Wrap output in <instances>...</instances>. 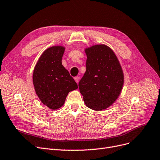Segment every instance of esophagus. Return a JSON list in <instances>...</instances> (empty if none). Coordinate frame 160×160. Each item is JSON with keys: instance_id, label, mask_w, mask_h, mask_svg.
Listing matches in <instances>:
<instances>
[{"instance_id": "1", "label": "esophagus", "mask_w": 160, "mask_h": 160, "mask_svg": "<svg viewBox=\"0 0 160 160\" xmlns=\"http://www.w3.org/2000/svg\"><path fill=\"white\" fill-rule=\"evenodd\" d=\"M74 80L76 81V82L77 84L78 83V82H79V77L78 76H76V77H74Z\"/></svg>"}]
</instances>
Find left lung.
<instances>
[{"instance_id":"1","label":"left lung","mask_w":160,"mask_h":160,"mask_svg":"<svg viewBox=\"0 0 160 160\" xmlns=\"http://www.w3.org/2000/svg\"><path fill=\"white\" fill-rule=\"evenodd\" d=\"M86 70L78 86L87 107L95 111L108 108L119 96L124 74L115 52L100 44L85 49Z\"/></svg>"}]
</instances>
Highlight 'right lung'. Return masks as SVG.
I'll return each mask as SVG.
<instances>
[{"label": "right lung", "instance_id": "right-lung-1", "mask_svg": "<svg viewBox=\"0 0 160 160\" xmlns=\"http://www.w3.org/2000/svg\"><path fill=\"white\" fill-rule=\"evenodd\" d=\"M65 48L52 46L47 49L35 64L33 84L40 101L49 109L55 110L64 105L68 93L78 85L62 64Z\"/></svg>", "mask_w": 160, "mask_h": 160}]
</instances>
